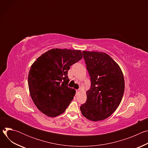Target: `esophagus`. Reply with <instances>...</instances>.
<instances>
[{
    "instance_id": "1",
    "label": "esophagus",
    "mask_w": 148,
    "mask_h": 148,
    "mask_svg": "<svg viewBox=\"0 0 148 148\" xmlns=\"http://www.w3.org/2000/svg\"><path fill=\"white\" fill-rule=\"evenodd\" d=\"M79 89H78V90H76V92H79Z\"/></svg>"
}]
</instances>
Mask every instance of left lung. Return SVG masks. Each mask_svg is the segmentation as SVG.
Listing matches in <instances>:
<instances>
[{"mask_svg":"<svg viewBox=\"0 0 148 148\" xmlns=\"http://www.w3.org/2000/svg\"><path fill=\"white\" fill-rule=\"evenodd\" d=\"M82 54L91 78V88L80 110L90 121L103 120L113 114L121 102L125 89L123 75L107 54L87 51Z\"/></svg>","mask_w":148,"mask_h":148,"instance_id":"1","label":"left lung"}]
</instances>
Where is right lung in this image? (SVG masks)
I'll use <instances>...</instances> for the list:
<instances>
[{
	"label": "right lung",
	"instance_id": "add662e5",
	"mask_svg": "<svg viewBox=\"0 0 148 148\" xmlns=\"http://www.w3.org/2000/svg\"><path fill=\"white\" fill-rule=\"evenodd\" d=\"M82 58L80 50L53 49L32 64L28 75L29 91L42 113L55 117L66 111L75 94L68 87V71Z\"/></svg>",
	"mask_w": 148,
	"mask_h": 148
}]
</instances>
